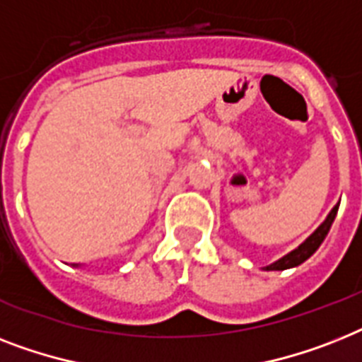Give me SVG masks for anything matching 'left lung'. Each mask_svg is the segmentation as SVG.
<instances>
[{
	"mask_svg": "<svg viewBox=\"0 0 362 362\" xmlns=\"http://www.w3.org/2000/svg\"><path fill=\"white\" fill-rule=\"evenodd\" d=\"M337 211H339V204L331 210V214L327 216V219H325L322 225L318 227V230L314 232L313 236L307 238L301 245H299L296 251H292L290 255H286V257H283L281 260H277L275 264H272V266H267L266 269L267 272H281V269H288V267H293V266H299L301 262H305L308 257H313L314 252H316V249L322 245V242L325 240V236H327L329 228H331V225H333L334 221V216H337Z\"/></svg>",
	"mask_w": 362,
	"mask_h": 362,
	"instance_id": "obj_1",
	"label": "left lung"
}]
</instances>
